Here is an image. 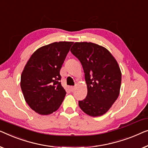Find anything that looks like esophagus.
<instances>
[{"label": "esophagus", "instance_id": "34e87169", "mask_svg": "<svg viewBox=\"0 0 148 148\" xmlns=\"http://www.w3.org/2000/svg\"><path fill=\"white\" fill-rule=\"evenodd\" d=\"M70 89H71V91H73L74 89H75V86H71L70 87Z\"/></svg>", "mask_w": 148, "mask_h": 148}]
</instances>
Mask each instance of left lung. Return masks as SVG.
Listing matches in <instances>:
<instances>
[{"mask_svg": "<svg viewBox=\"0 0 148 148\" xmlns=\"http://www.w3.org/2000/svg\"><path fill=\"white\" fill-rule=\"evenodd\" d=\"M82 65L87 95L79 101V108L92 117L106 113L118 97L121 73L110 51L93 42H75L71 49Z\"/></svg>", "mask_w": 148, "mask_h": 148, "instance_id": "8db88e82", "label": "left lung"}]
</instances>
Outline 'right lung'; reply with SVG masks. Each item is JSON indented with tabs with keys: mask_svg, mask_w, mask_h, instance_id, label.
I'll use <instances>...</instances> for the list:
<instances>
[{
	"mask_svg": "<svg viewBox=\"0 0 148 148\" xmlns=\"http://www.w3.org/2000/svg\"><path fill=\"white\" fill-rule=\"evenodd\" d=\"M73 43L61 41L42 47L25 65L21 77V89L30 108L40 115L57 111L65 98L60 70Z\"/></svg>",
	"mask_w": 148,
	"mask_h": 148,
	"instance_id": "right-lung-1",
	"label": "right lung"
}]
</instances>
